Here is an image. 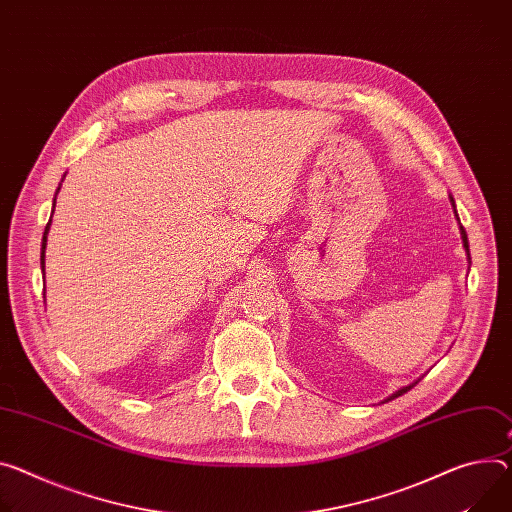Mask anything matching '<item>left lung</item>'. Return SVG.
<instances>
[{"label":"left lung","mask_w":512,"mask_h":512,"mask_svg":"<svg viewBox=\"0 0 512 512\" xmlns=\"http://www.w3.org/2000/svg\"><path fill=\"white\" fill-rule=\"evenodd\" d=\"M451 204H453V208H455V200H453V198H451ZM455 216H457V212H455ZM457 220H459V218H457ZM459 230H461V241H463V247H466V251H468V255H470V245H468V235H466V228L459 226ZM416 384H418V380H416V382H412V384H408V386H404V388H400L398 392H394L392 396H388L384 402H390V400H394V398H398V396L406 394V392H408V390H412Z\"/></svg>","instance_id":"obj_1"}]
</instances>
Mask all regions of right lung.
I'll use <instances>...</instances> for the list:
<instances>
[{"mask_svg":"<svg viewBox=\"0 0 512 512\" xmlns=\"http://www.w3.org/2000/svg\"><path fill=\"white\" fill-rule=\"evenodd\" d=\"M55 198H57V196H55ZM53 210H55V204H53ZM49 228H51V220L46 222L44 235H42V249H40V265H42V271H44V249H46V235H49Z\"/></svg>","mask_w":512,"mask_h":512,"instance_id":"obj_1","label":"right lung"}]
</instances>
